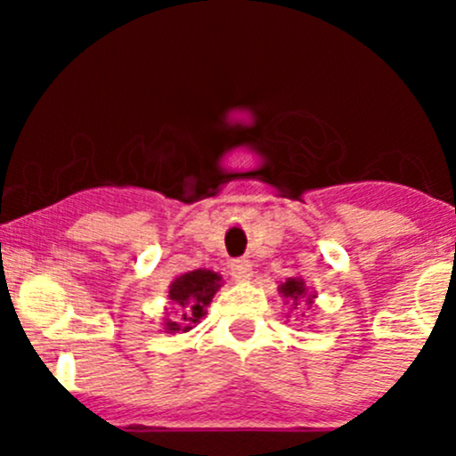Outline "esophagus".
<instances>
[{
	"instance_id": "34e87169",
	"label": "esophagus",
	"mask_w": 456,
	"mask_h": 456,
	"mask_svg": "<svg viewBox=\"0 0 456 456\" xmlns=\"http://www.w3.org/2000/svg\"><path fill=\"white\" fill-rule=\"evenodd\" d=\"M229 274L240 282L250 281V276H253V264H250L248 259H233L232 264H229Z\"/></svg>"
}]
</instances>
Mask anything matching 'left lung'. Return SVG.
Here are the masks:
<instances>
[{"label": "left lung", "mask_w": 456, "mask_h": 456, "mask_svg": "<svg viewBox=\"0 0 456 456\" xmlns=\"http://www.w3.org/2000/svg\"><path fill=\"white\" fill-rule=\"evenodd\" d=\"M279 294H282L285 300L291 302V308H297L300 300H305V297H306V305H313V297H315V296H308L306 285L302 279H287L285 282H281Z\"/></svg>", "instance_id": "left-lung-1"}]
</instances>
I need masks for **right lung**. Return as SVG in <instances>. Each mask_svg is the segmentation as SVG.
I'll use <instances>...</instances> for the list:
<instances>
[{"label": "right lung", "mask_w": 456, "mask_h": 456, "mask_svg": "<svg viewBox=\"0 0 456 456\" xmlns=\"http://www.w3.org/2000/svg\"><path fill=\"white\" fill-rule=\"evenodd\" d=\"M221 274L212 270H192L177 276L169 285V300L175 305V317L165 319V332H188L201 322L214 294L221 289Z\"/></svg>", "instance_id": "1"}]
</instances>
